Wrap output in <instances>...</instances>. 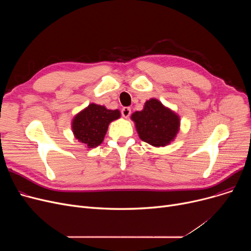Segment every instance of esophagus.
I'll return each mask as SVG.
<instances>
[{"mask_svg": "<svg viewBox=\"0 0 251 251\" xmlns=\"http://www.w3.org/2000/svg\"><path fill=\"white\" fill-rule=\"evenodd\" d=\"M130 114H131V109H130V108L125 107V108L122 109V116H123L124 118H128V117L130 116Z\"/></svg>", "mask_w": 251, "mask_h": 251, "instance_id": "34e87169", "label": "esophagus"}]
</instances>
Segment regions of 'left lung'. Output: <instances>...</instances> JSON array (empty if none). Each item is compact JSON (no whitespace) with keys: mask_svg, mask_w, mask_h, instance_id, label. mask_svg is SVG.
Here are the masks:
<instances>
[{"mask_svg":"<svg viewBox=\"0 0 251 251\" xmlns=\"http://www.w3.org/2000/svg\"><path fill=\"white\" fill-rule=\"evenodd\" d=\"M139 138L154 148L174 141L180 130V116L154 98L146 101L141 111L131 115Z\"/></svg>","mask_w":251,"mask_h":251,"instance_id":"1","label":"left lung"}]
</instances>
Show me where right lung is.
Here are the masks:
<instances>
[{
  "label": "right lung",
  "instance_id": "obj_1",
  "mask_svg": "<svg viewBox=\"0 0 251 251\" xmlns=\"http://www.w3.org/2000/svg\"><path fill=\"white\" fill-rule=\"evenodd\" d=\"M121 117L119 110H109L95 102L77 113L71 122L74 137L87 149H95L103 141L111 122Z\"/></svg>",
  "mask_w": 251,
  "mask_h": 251
}]
</instances>
